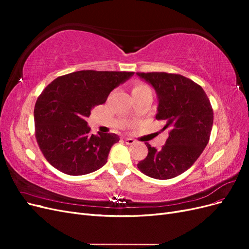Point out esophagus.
<instances>
[{
  "instance_id": "esophagus-1",
  "label": "esophagus",
  "mask_w": 249,
  "mask_h": 249,
  "mask_svg": "<svg viewBox=\"0 0 249 249\" xmlns=\"http://www.w3.org/2000/svg\"><path fill=\"white\" fill-rule=\"evenodd\" d=\"M124 141H125V143L126 144H133V143H135V140L133 139V138H130V137H125L124 138Z\"/></svg>"
}]
</instances>
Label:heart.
<instances>
[{
  "mask_svg": "<svg viewBox=\"0 0 249 249\" xmlns=\"http://www.w3.org/2000/svg\"><path fill=\"white\" fill-rule=\"evenodd\" d=\"M131 91H132L133 97H136V96H139V95H142V94L149 93L150 89L146 84H144V83L135 82L134 84L132 85Z\"/></svg>",
  "mask_w": 249,
  "mask_h": 249,
  "instance_id": "obj_1",
  "label": "heart"
}]
</instances>
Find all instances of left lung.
I'll return each instance as SVG.
<instances>
[{"instance_id":"left-lung-1","label":"left lung","mask_w":249,"mask_h":249,"mask_svg":"<svg viewBox=\"0 0 249 249\" xmlns=\"http://www.w3.org/2000/svg\"><path fill=\"white\" fill-rule=\"evenodd\" d=\"M158 96L156 118L164 120L169 136L160 148L146 143L148 154L137 166L145 176L168 179L189 169L207 146L213 126V109L206 92L192 80L176 73L137 72Z\"/></svg>"}]
</instances>
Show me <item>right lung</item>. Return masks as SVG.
<instances>
[{
  "label": "right lung",
  "instance_id": "right-lung-1",
  "mask_svg": "<svg viewBox=\"0 0 249 249\" xmlns=\"http://www.w3.org/2000/svg\"><path fill=\"white\" fill-rule=\"evenodd\" d=\"M133 74L80 71L58 77L43 89L34 108L35 137L53 167L70 176H83L107 163L119 137L113 133L90 134L85 118Z\"/></svg>",
  "mask_w": 249,
  "mask_h": 249
}]
</instances>
